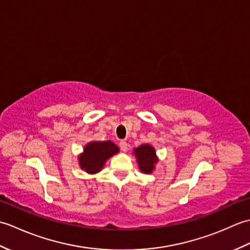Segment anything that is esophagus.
<instances>
[{
	"instance_id": "obj_1",
	"label": "esophagus",
	"mask_w": 250,
	"mask_h": 250,
	"mask_svg": "<svg viewBox=\"0 0 250 250\" xmlns=\"http://www.w3.org/2000/svg\"><path fill=\"white\" fill-rule=\"evenodd\" d=\"M119 147H120V149L124 151V152H125L126 150H128V144H126L125 141H121L119 143Z\"/></svg>"
}]
</instances>
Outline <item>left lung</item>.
<instances>
[{"label":"left lung","instance_id":"obj_1","mask_svg":"<svg viewBox=\"0 0 250 250\" xmlns=\"http://www.w3.org/2000/svg\"><path fill=\"white\" fill-rule=\"evenodd\" d=\"M133 151L136 157V161L139 163L141 172L145 174H151L156 167V163L158 162L155 148L149 144H144L134 148Z\"/></svg>","mask_w":250,"mask_h":250}]
</instances>
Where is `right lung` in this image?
I'll list each match as a JSON object with an SVG mask.
<instances>
[{
	"label": "right lung",
	"instance_id": "right-lung-1",
	"mask_svg": "<svg viewBox=\"0 0 250 250\" xmlns=\"http://www.w3.org/2000/svg\"><path fill=\"white\" fill-rule=\"evenodd\" d=\"M118 152V146L110 141L90 142L78 157L79 167L89 174H97L103 168L105 162Z\"/></svg>",
	"mask_w": 250,
	"mask_h": 250
}]
</instances>
